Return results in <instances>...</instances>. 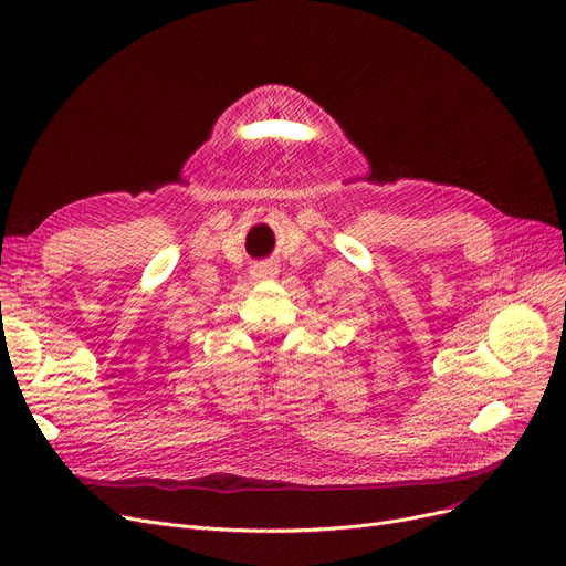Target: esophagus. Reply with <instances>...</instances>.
Here are the masks:
<instances>
[{"label":"esophagus","instance_id":"esophagus-1","mask_svg":"<svg viewBox=\"0 0 566 566\" xmlns=\"http://www.w3.org/2000/svg\"><path fill=\"white\" fill-rule=\"evenodd\" d=\"M273 275H275V268L273 265H259L254 270V277H259V280H268V277H273Z\"/></svg>","mask_w":566,"mask_h":566}]
</instances>
